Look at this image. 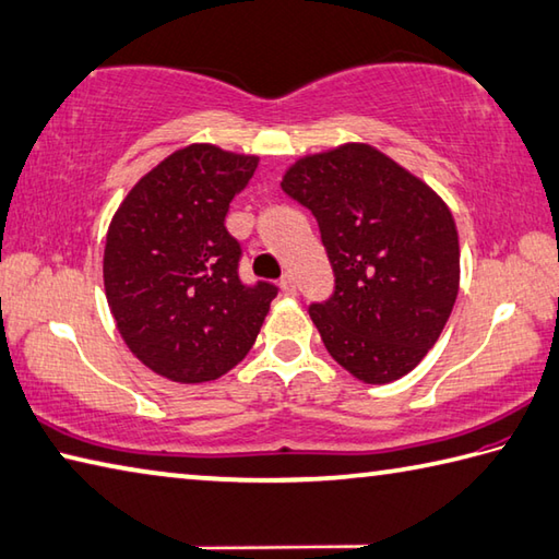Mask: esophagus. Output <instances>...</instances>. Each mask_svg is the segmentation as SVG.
I'll list each match as a JSON object with an SVG mask.
<instances>
[{"mask_svg": "<svg viewBox=\"0 0 559 559\" xmlns=\"http://www.w3.org/2000/svg\"><path fill=\"white\" fill-rule=\"evenodd\" d=\"M280 287H282L284 294H289V297H294V294H297V282H294V277L289 275V272L280 280Z\"/></svg>", "mask_w": 559, "mask_h": 559, "instance_id": "34e87169", "label": "esophagus"}]
</instances>
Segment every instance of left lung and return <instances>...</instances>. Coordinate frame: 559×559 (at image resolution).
Here are the masks:
<instances>
[{
    "mask_svg": "<svg viewBox=\"0 0 559 559\" xmlns=\"http://www.w3.org/2000/svg\"><path fill=\"white\" fill-rule=\"evenodd\" d=\"M282 189L319 221L335 289L309 316L325 350L365 384L408 374L436 345L460 289L448 204L367 143L299 157Z\"/></svg>",
    "mask_w": 559,
    "mask_h": 559,
    "instance_id": "left-lung-1",
    "label": "left lung"
}]
</instances>
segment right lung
Masks as SVG:
<instances>
[{
  "label": "right lung",
  "instance_id": "right-lung-1",
  "mask_svg": "<svg viewBox=\"0 0 559 559\" xmlns=\"http://www.w3.org/2000/svg\"><path fill=\"white\" fill-rule=\"evenodd\" d=\"M255 155L192 143L141 177L109 224L104 289L123 343L155 374L212 382L243 360L277 287L238 277L226 230Z\"/></svg>",
  "mask_w": 559,
  "mask_h": 559
}]
</instances>
